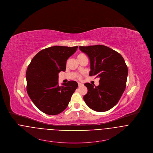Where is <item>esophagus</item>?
<instances>
[{"label":"esophagus","mask_w":153,"mask_h":153,"mask_svg":"<svg viewBox=\"0 0 153 153\" xmlns=\"http://www.w3.org/2000/svg\"><path fill=\"white\" fill-rule=\"evenodd\" d=\"M78 86H82V85H83V83H80V82H78Z\"/></svg>","instance_id":"1"}]
</instances>
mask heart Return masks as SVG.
<instances>
[{"instance_id": "heart-1", "label": "heart", "mask_w": 153, "mask_h": 153, "mask_svg": "<svg viewBox=\"0 0 153 153\" xmlns=\"http://www.w3.org/2000/svg\"><path fill=\"white\" fill-rule=\"evenodd\" d=\"M82 55H83V54H79V55L78 56H82ZM78 78H81V77H80L79 76H78Z\"/></svg>"}]
</instances>
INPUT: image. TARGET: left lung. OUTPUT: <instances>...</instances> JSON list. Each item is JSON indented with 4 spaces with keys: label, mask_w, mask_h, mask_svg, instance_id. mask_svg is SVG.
<instances>
[{
    "label": "left lung",
    "mask_w": 153,
    "mask_h": 153,
    "mask_svg": "<svg viewBox=\"0 0 153 153\" xmlns=\"http://www.w3.org/2000/svg\"><path fill=\"white\" fill-rule=\"evenodd\" d=\"M79 48L90 59L89 75L100 78L98 86L85 83L88 92L83 100L95 111H108L117 103L125 90L128 70L124 58L103 45L79 46Z\"/></svg>",
    "instance_id": "8db88e82"
}]
</instances>
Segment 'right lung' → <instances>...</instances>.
<instances>
[{
  "label": "right lung",
  "instance_id": "add662e5",
  "mask_svg": "<svg viewBox=\"0 0 153 153\" xmlns=\"http://www.w3.org/2000/svg\"><path fill=\"white\" fill-rule=\"evenodd\" d=\"M78 46L50 47L39 52L28 66L27 92L33 103L43 113L56 115L68 105L78 83L70 81L58 85V74L66 70L67 60Z\"/></svg>",
  "mask_w": 153,
  "mask_h": 153
}]
</instances>
